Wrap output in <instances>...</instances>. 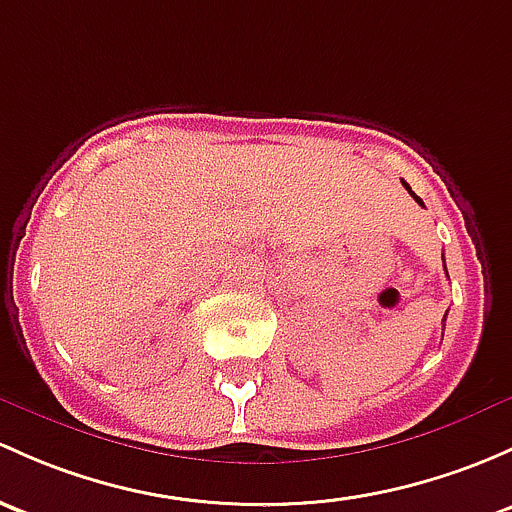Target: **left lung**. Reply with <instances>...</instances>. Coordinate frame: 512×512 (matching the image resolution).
Returning a JSON list of instances; mask_svg holds the SVG:
<instances>
[{
	"instance_id": "1",
	"label": "left lung",
	"mask_w": 512,
	"mask_h": 512,
	"mask_svg": "<svg viewBox=\"0 0 512 512\" xmlns=\"http://www.w3.org/2000/svg\"><path fill=\"white\" fill-rule=\"evenodd\" d=\"M402 186H405V188H407V191H410V196L414 198V201H417V203H419V206H424V203H422V198H419V196H417V193H414V191H412V188H410V184H407V181H402ZM444 270H446V267H444ZM444 319H446V316H444Z\"/></svg>"
}]
</instances>
